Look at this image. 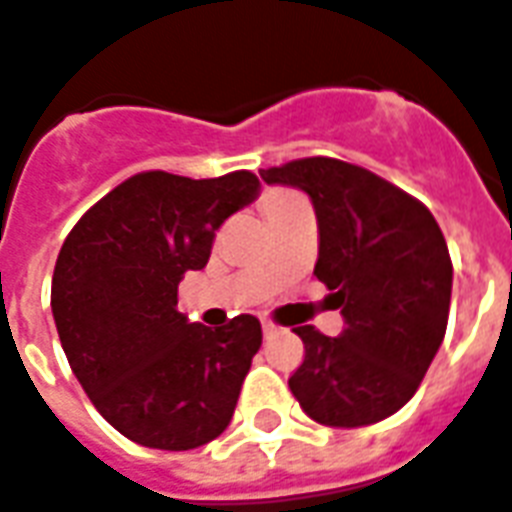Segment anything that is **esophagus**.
<instances>
[{
  "instance_id": "obj_1",
  "label": "esophagus",
  "mask_w": 512,
  "mask_h": 512,
  "mask_svg": "<svg viewBox=\"0 0 512 512\" xmlns=\"http://www.w3.org/2000/svg\"><path fill=\"white\" fill-rule=\"evenodd\" d=\"M276 333H279V328H276L274 323H263V336H266V339H274Z\"/></svg>"
}]
</instances>
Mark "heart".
Segmentation results:
<instances>
[{"label": "heart", "instance_id": "obj_1", "mask_svg": "<svg viewBox=\"0 0 512 512\" xmlns=\"http://www.w3.org/2000/svg\"><path fill=\"white\" fill-rule=\"evenodd\" d=\"M298 195H293V192H268L266 198H263V211H271V208H279L285 206V203H290V200H295Z\"/></svg>", "mask_w": 512, "mask_h": 512}]
</instances>
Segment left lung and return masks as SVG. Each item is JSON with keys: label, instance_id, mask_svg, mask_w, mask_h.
<instances>
[{"label": "left lung", "instance_id": "obj_1", "mask_svg": "<svg viewBox=\"0 0 512 512\" xmlns=\"http://www.w3.org/2000/svg\"><path fill=\"white\" fill-rule=\"evenodd\" d=\"M260 176L312 198L320 233L314 276L344 317L339 336L293 328L306 350L290 377L301 410L336 429L399 412L448 328L453 263L437 219L391 181L333 157L293 160Z\"/></svg>", "mask_w": 512, "mask_h": 512}]
</instances>
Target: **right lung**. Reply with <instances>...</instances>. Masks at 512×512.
<instances>
[{"instance_id":"right-lung-1","label":"right lung","mask_w":512,"mask_h":512,"mask_svg":"<svg viewBox=\"0 0 512 512\" xmlns=\"http://www.w3.org/2000/svg\"><path fill=\"white\" fill-rule=\"evenodd\" d=\"M249 170L187 179L146 170L97 200L64 238L51 309L70 369L124 437L160 450L217 439L263 342L260 320L189 323L179 282L208 263L214 236L249 206Z\"/></svg>"}]
</instances>
